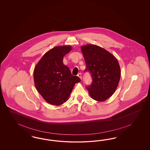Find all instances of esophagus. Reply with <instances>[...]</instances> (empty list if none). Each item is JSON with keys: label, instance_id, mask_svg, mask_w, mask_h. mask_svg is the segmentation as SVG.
<instances>
[{"label": "esophagus", "instance_id": "1", "mask_svg": "<svg viewBox=\"0 0 150 150\" xmlns=\"http://www.w3.org/2000/svg\"><path fill=\"white\" fill-rule=\"evenodd\" d=\"M77 76L80 78L81 80H82L81 74V73H79V74H77Z\"/></svg>", "mask_w": 150, "mask_h": 150}]
</instances>
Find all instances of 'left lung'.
Listing matches in <instances>:
<instances>
[{"instance_id": "obj_1", "label": "left lung", "mask_w": 150, "mask_h": 150, "mask_svg": "<svg viewBox=\"0 0 150 150\" xmlns=\"http://www.w3.org/2000/svg\"><path fill=\"white\" fill-rule=\"evenodd\" d=\"M81 50L86 63L84 71L92 77L86 87L91 98L103 102L113 95L120 78V68L117 58L108 51L98 45H86Z\"/></svg>"}]
</instances>
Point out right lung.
<instances>
[{
  "label": "right lung",
  "mask_w": 150,
  "mask_h": 150,
  "mask_svg": "<svg viewBox=\"0 0 150 150\" xmlns=\"http://www.w3.org/2000/svg\"><path fill=\"white\" fill-rule=\"evenodd\" d=\"M71 49L70 45L55 47L43 55L34 69L37 90L51 105L63 104L68 99L75 84L81 81L63 62L64 55Z\"/></svg>",
  "instance_id": "obj_1"
}]
</instances>
